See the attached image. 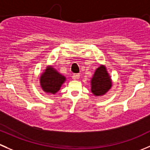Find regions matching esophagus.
<instances>
[{
	"label": "esophagus",
	"mask_w": 150,
	"mask_h": 150,
	"mask_svg": "<svg viewBox=\"0 0 150 150\" xmlns=\"http://www.w3.org/2000/svg\"><path fill=\"white\" fill-rule=\"evenodd\" d=\"M72 78L74 80H78L80 78V74H73L72 75Z\"/></svg>",
	"instance_id": "34e87169"
}]
</instances>
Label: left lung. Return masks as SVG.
I'll list each match as a JSON object with an SVG mask.
<instances>
[{"mask_svg": "<svg viewBox=\"0 0 150 150\" xmlns=\"http://www.w3.org/2000/svg\"><path fill=\"white\" fill-rule=\"evenodd\" d=\"M112 86V80L104 65H100L91 80V91L96 97L105 94Z\"/></svg>", "mask_w": 150, "mask_h": 150, "instance_id": "obj_1", "label": "left lung"}]
</instances>
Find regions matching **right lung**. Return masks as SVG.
I'll return each instance as SVG.
<instances>
[{
	"instance_id": "add662e5",
	"label": "right lung",
	"mask_w": 150,
	"mask_h": 150,
	"mask_svg": "<svg viewBox=\"0 0 150 150\" xmlns=\"http://www.w3.org/2000/svg\"><path fill=\"white\" fill-rule=\"evenodd\" d=\"M40 86L47 94H55L66 81V77L59 73L52 66H47L40 78Z\"/></svg>"
}]
</instances>
